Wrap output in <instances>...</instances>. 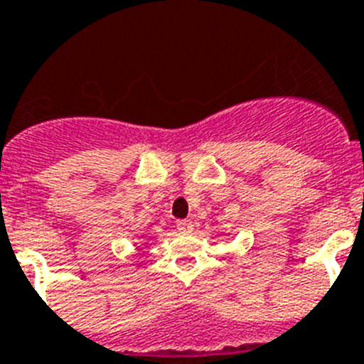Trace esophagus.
Masks as SVG:
<instances>
[{
	"label": "esophagus",
	"mask_w": 364,
	"mask_h": 364,
	"mask_svg": "<svg viewBox=\"0 0 364 364\" xmlns=\"http://www.w3.org/2000/svg\"><path fill=\"white\" fill-rule=\"evenodd\" d=\"M176 230L182 233H189L193 231V222L191 220H176Z\"/></svg>",
	"instance_id": "esophagus-1"
}]
</instances>
